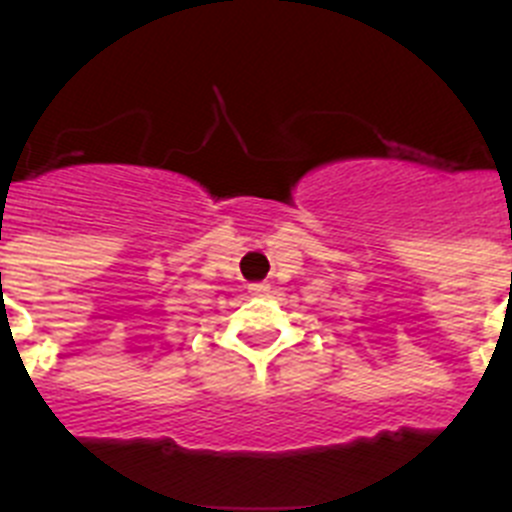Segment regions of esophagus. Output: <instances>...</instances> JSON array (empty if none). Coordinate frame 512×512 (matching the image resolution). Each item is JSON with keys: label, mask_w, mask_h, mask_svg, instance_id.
Segmentation results:
<instances>
[{"label": "esophagus", "mask_w": 512, "mask_h": 512, "mask_svg": "<svg viewBox=\"0 0 512 512\" xmlns=\"http://www.w3.org/2000/svg\"><path fill=\"white\" fill-rule=\"evenodd\" d=\"M248 289H251V295H266L271 287L266 282H256V284H248Z\"/></svg>", "instance_id": "esophagus-1"}]
</instances>
